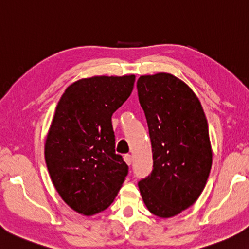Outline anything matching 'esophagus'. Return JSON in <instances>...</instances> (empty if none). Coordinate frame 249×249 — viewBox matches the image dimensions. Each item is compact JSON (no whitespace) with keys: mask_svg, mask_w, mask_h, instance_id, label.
Listing matches in <instances>:
<instances>
[{"mask_svg":"<svg viewBox=\"0 0 249 249\" xmlns=\"http://www.w3.org/2000/svg\"><path fill=\"white\" fill-rule=\"evenodd\" d=\"M124 160L126 162V164L128 165H131V162H133V159H131V155L130 154H125L124 155Z\"/></svg>","mask_w":249,"mask_h":249,"instance_id":"esophagus-1","label":"esophagus"}]
</instances>
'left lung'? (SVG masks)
Returning <instances> with one entry per match:
<instances>
[{
    "label": "left lung",
    "mask_w": 249,
    "mask_h": 249,
    "mask_svg": "<svg viewBox=\"0 0 249 249\" xmlns=\"http://www.w3.org/2000/svg\"><path fill=\"white\" fill-rule=\"evenodd\" d=\"M137 89L153 153L152 172L138 187L149 211L169 218L205 188L213 162L207 120L192 89L169 73L140 76Z\"/></svg>",
    "instance_id": "obj_1"
}]
</instances>
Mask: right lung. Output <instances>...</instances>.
<instances>
[{
	"mask_svg": "<svg viewBox=\"0 0 249 249\" xmlns=\"http://www.w3.org/2000/svg\"><path fill=\"white\" fill-rule=\"evenodd\" d=\"M135 75L94 76L73 83L58 102L45 142L57 192L86 216L108 208L128 174L115 153L112 114L127 100Z\"/></svg>",
	"mask_w": 249,
	"mask_h": 249,
	"instance_id": "1",
	"label": "right lung"
}]
</instances>
